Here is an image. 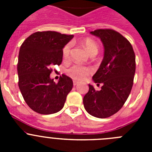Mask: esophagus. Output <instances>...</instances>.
I'll return each instance as SVG.
<instances>
[{"mask_svg":"<svg viewBox=\"0 0 152 152\" xmlns=\"http://www.w3.org/2000/svg\"><path fill=\"white\" fill-rule=\"evenodd\" d=\"M73 84H74V86L77 85V81H76V80H74V81H73Z\"/></svg>","mask_w":152,"mask_h":152,"instance_id":"obj_1","label":"esophagus"}]
</instances>
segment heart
Here are the masks:
<instances>
[{
	"instance_id": "obj_1",
	"label": "heart",
	"mask_w": 152,
	"mask_h": 152,
	"mask_svg": "<svg viewBox=\"0 0 152 152\" xmlns=\"http://www.w3.org/2000/svg\"><path fill=\"white\" fill-rule=\"evenodd\" d=\"M83 46L85 48L90 56H95L98 53V45L93 39L87 38L82 41ZM71 52V44L68 43L62 49V56L64 60H68ZM92 73V69L89 67L83 66L80 64H75L67 70V74L69 77L75 80H83Z\"/></svg>"
}]
</instances>
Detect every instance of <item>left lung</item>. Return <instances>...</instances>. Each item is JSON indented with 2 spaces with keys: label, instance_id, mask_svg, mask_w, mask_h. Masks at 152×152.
<instances>
[{
  "label": "left lung",
  "instance_id": "left-lung-1",
  "mask_svg": "<svg viewBox=\"0 0 152 152\" xmlns=\"http://www.w3.org/2000/svg\"><path fill=\"white\" fill-rule=\"evenodd\" d=\"M91 34L100 38L104 56L93 76L94 82L103 84L96 91L91 84L83 99L86 111L96 118H107L124 105L133 85L135 56L129 42L113 29H96Z\"/></svg>",
  "mask_w": 152,
  "mask_h": 152
}]
</instances>
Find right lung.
Returning <instances> with one entry per match:
<instances>
[{"label":"right lung","instance_id":"right-lung-1","mask_svg":"<svg viewBox=\"0 0 152 152\" xmlns=\"http://www.w3.org/2000/svg\"><path fill=\"white\" fill-rule=\"evenodd\" d=\"M74 37L54 31L36 32L23 42L17 64L19 88L28 106L40 114L56 113L63 108L72 91V78L62 75L56 83L52 65L61 64L62 49Z\"/></svg>","mask_w":152,"mask_h":152}]
</instances>
